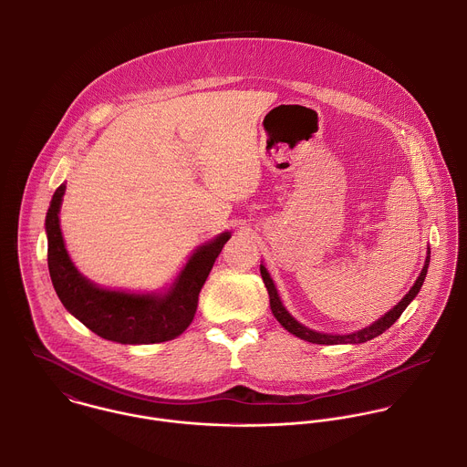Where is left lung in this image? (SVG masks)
<instances>
[{"mask_svg":"<svg viewBox=\"0 0 467 467\" xmlns=\"http://www.w3.org/2000/svg\"><path fill=\"white\" fill-rule=\"evenodd\" d=\"M428 266H430V250H428V257H426V261H424V267H422L420 275L417 276V280H415V284L411 285V289L402 296V300H400V304H398L396 307H392L385 317H381V318H379L378 322H374L372 326H368V327H365V329L352 334L317 333V331H313V329L302 326V324L296 322V320L285 311V307L282 306L280 296H278V293H276V287H275V284H273V280H271L266 267L263 266V265H261V275H263V280H265V284H266L271 313H273V317L280 322V326H282L285 331L298 336L300 339L311 341V343H318V345H337V343H365V341H368V339H372V337L385 333L387 329H390V327L396 324V320L402 315V311L408 307V304H410V302L417 296V293L420 291L422 282H424V276H426V273H428Z\"/></svg>","mask_w":467,"mask_h":467,"instance_id":"1","label":"left lung"}]
</instances>
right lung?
Here are the masks:
<instances>
[{
    "label": "right lung",
    "instance_id": "right-lung-1",
    "mask_svg": "<svg viewBox=\"0 0 467 467\" xmlns=\"http://www.w3.org/2000/svg\"><path fill=\"white\" fill-rule=\"evenodd\" d=\"M65 191L63 183L54 192L45 224L52 284L67 311L100 337L126 345L169 341L183 333L194 320L201 287L230 232L200 246L167 293L111 291L82 276L67 255L59 224Z\"/></svg>",
    "mask_w": 467,
    "mask_h": 467
}]
</instances>
